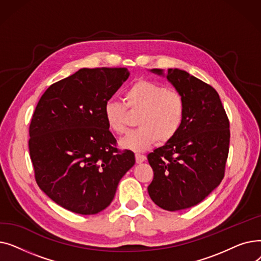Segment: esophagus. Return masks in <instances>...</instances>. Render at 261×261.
Masks as SVG:
<instances>
[{
	"label": "esophagus",
	"instance_id": "obj_1",
	"mask_svg": "<svg viewBox=\"0 0 261 261\" xmlns=\"http://www.w3.org/2000/svg\"><path fill=\"white\" fill-rule=\"evenodd\" d=\"M135 160H136V163L141 164V163H143L144 161H146V155L141 154V153H136V154H135Z\"/></svg>",
	"mask_w": 261,
	"mask_h": 261
}]
</instances>
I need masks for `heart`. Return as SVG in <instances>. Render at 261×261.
I'll list each match as a JSON object with an SVG mask.
<instances>
[{
  "instance_id": "obj_1",
  "label": "heart",
  "mask_w": 261,
  "mask_h": 261,
  "mask_svg": "<svg viewBox=\"0 0 261 261\" xmlns=\"http://www.w3.org/2000/svg\"><path fill=\"white\" fill-rule=\"evenodd\" d=\"M123 105L109 100L103 107V115L109 129L115 134L127 130L129 110L136 116L139 128L129 132L120 145L133 151H141L156 141L165 144L180 131L186 114V103L181 93L151 81H138L123 93Z\"/></svg>"
}]
</instances>
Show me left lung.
<instances>
[{
    "mask_svg": "<svg viewBox=\"0 0 261 261\" xmlns=\"http://www.w3.org/2000/svg\"><path fill=\"white\" fill-rule=\"evenodd\" d=\"M151 72L164 76L159 68ZM166 78L184 97L186 114L174 138L147 155L153 169L148 194L161 208L175 212L195 206L221 183L230 133L212 86L179 68H168Z\"/></svg>",
    "mask_w": 261,
    "mask_h": 261,
    "instance_id": "left-lung-1",
    "label": "left lung"
}]
</instances>
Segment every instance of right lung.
<instances>
[{
	"mask_svg": "<svg viewBox=\"0 0 261 261\" xmlns=\"http://www.w3.org/2000/svg\"><path fill=\"white\" fill-rule=\"evenodd\" d=\"M126 67L80 68L41 96L30 126V154L38 186L55 203L94 215L112 202L134 165L110 132L103 107L125 82Z\"/></svg>",
	"mask_w": 261,
	"mask_h": 261,
	"instance_id": "obj_1",
	"label": "right lung"
}]
</instances>
